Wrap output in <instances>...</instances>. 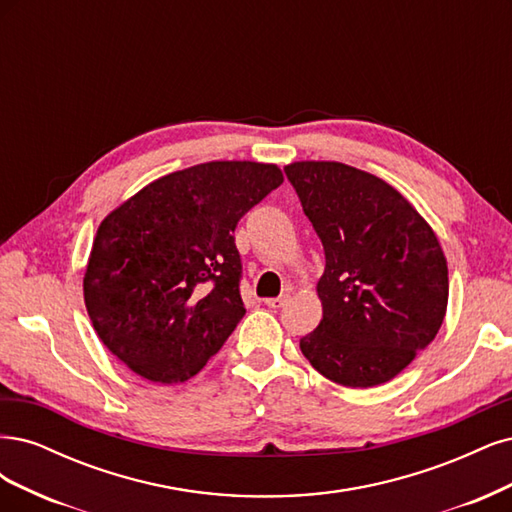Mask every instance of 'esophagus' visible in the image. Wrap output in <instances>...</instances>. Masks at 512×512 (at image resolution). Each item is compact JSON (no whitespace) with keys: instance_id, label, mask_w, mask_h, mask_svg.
Returning a JSON list of instances; mask_svg holds the SVG:
<instances>
[{"instance_id":"34e87169","label":"esophagus","mask_w":512,"mask_h":512,"mask_svg":"<svg viewBox=\"0 0 512 512\" xmlns=\"http://www.w3.org/2000/svg\"><path fill=\"white\" fill-rule=\"evenodd\" d=\"M287 298H289V295H278V298H270V300H266V306L268 308H283L285 304H287Z\"/></svg>"}]
</instances>
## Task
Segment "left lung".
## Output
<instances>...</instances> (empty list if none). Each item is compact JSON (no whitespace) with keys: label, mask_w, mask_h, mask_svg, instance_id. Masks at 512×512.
Wrapping results in <instances>:
<instances>
[{"label":"left lung","mask_w":512,"mask_h":512,"mask_svg":"<svg viewBox=\"0 0 512 512\" xmlns=\"http://www.w3.org/2000/svg\"><path fill=\"white\" fill-rule=\"evenodd\" d=\"M285 172L325 251L323 319L300 349L338 385H383L447 315L442 246L415 206L374 174L338 161H295Z\"/></svg>","instance_id":"left-lung-1"}]
</instances>
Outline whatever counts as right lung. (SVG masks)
<instances>
[{
    "label": "right lung",
    "instance_id": "add662e5",
    "mask_svg": "<svg viewBox=\"0 0 512 512\" xmlns=\"http://www.w3.org/2000/svg\"><path fill=\"white\" fill-rule=\"evenodd\" d=\"M283 183L274 163L208 161L153 180L97 227L82 280L93 329L151 383H185L244 317L238 221Z\"/></svg>",
    "mask_w": 512,
    "mask_h": 512
}]
</instances>
